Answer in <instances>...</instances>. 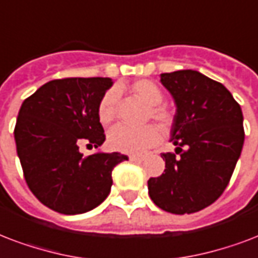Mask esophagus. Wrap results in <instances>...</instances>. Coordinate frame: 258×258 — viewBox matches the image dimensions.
I'll use <instances>...</instances> for the list:
<instances>
[{"instance_id": "esophagus-1", "label": "esophagus", "mask_w": 258, "mask_h": 258, "mask_svg": "<svg viewBox=\"0 0 258 258\" xmlns=\"http://www.w3.org/2000/svg\"><path fill=\"white\" fill-rule=\"evenodd\" d=\"M146 157L142 154H133V155H130V160L134 161V162H142L143 160H145Z\"/></svg>"}]
</instances>
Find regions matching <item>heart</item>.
<instances>
[{
	"label": "heart",
	"mask_w": 258,
	"mask_h": 258,
	"mask_svg": "<svg viewBox=\"0 0 258 258\" xmlns=\"http://www.w3.org/2000/svg\"><path fill=\"white\" fill-rule=\"evenodd\" d=\"M130 89L138 97L149 105L147 119H154L165 130L172 128L174 123V111L162 103L164 92L160 86L151 80H137L130 86ZM119 104V93L116 89H109L103 94L97 107V116L100 123L104 125L115 120ZM162 138V131L157 124H146L143 127H130L117 124L108 133V146L112 150L120 153H142L149 147L154 146Z\"/></svg>",
	"instance_id": "obj_1"
}]
</instances>
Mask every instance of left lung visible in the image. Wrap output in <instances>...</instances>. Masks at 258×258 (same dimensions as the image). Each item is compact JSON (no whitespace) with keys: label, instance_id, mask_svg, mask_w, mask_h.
<instances>
[{"label":"left lung","instance_id":"1","mask_svg":"<svg viewBox=\"0 0 258 258\" xmlns=\"http://www.w3.org/2000/svg\"><path fill=\"white\" fill-rule=\"evenodd\" d=\"M174 98L172 141L162 153L165 170L147 181L155 206L170 214H194L211 206L229 185L242 151L245 131L239 104L221 82L195 70L161 74Z\"/></svg>","mask_w":258,"mask_h":258}]
</instances>
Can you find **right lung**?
I'll return each mask as SVG.
<instances>
[{
  "instance_id": "right-lung-1",
  "label": "right lung",
  "mask_w": 258,
  "mask_h": 258,
  "mask_svg": "<svg viewBox=\"0 0 258 258\" xmlns=\"http://www.w3.org/2000/svg\"><path fill=\"white\" fill-rule=\"evenodd\" d=\"M111 78H62L47 82L24 100L15 141L27 185L46 207L76 215L105 200L112 170L128 157L120 153H80L82 143L98 147L105 141L97 116Z\"/></svg>"
}]
</instances>
